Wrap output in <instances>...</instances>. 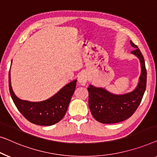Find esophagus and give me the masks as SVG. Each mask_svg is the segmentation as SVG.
I'll use <instances>...</instances> for the list:
<instances>
[{
  "label": "esophagus",
  "mask_w": 157,
  "mask_h": 157,
  "mask_svg": "<svg viewBox=\"0 0 157 157\" xmlns=\"http://www.w3.org/2000/svg\"><path fill=\"white\" fill-rule=\"evenodd\" d=\"M87 81V75L85 72H82L78 77V82L81 85H85Z\"/></svg>",
  "instance_id": "esophagus-1"
}]
</instances>
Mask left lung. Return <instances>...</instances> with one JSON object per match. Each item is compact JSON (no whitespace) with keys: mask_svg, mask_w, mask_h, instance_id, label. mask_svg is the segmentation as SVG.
<instances>
[{"mask_svg":"<svg viewBox=\"0 0 157 157\" xmlns=\"http://www.w3.org/2000/svg\"><path fill=\"white\" fill-rule=\"evenodd\" d=\"M130 44L135 48L131 53L140 59L142 68L138 85L134 90L127 94H114L104 88L95 87L91 85L87 87L90 109L94 118L101 123H117L129 118L138 108L144 96L147 87L144 59L137 45L132 40Z\"/></svg>","mask_w":157,"mask_h":157,"instance_id":"obj_1","label":"left lung"}]
</instances>
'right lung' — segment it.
Masks as SVG:
<instances>
[{"label":"right lung","instance_id":"1","mask_svg":"<svg viewBox=\"0 0 157 157\" xmlns=\"http://www.w3.org/2000/svg\"><path fill=\"white\" fill-rule=\"evenodd\" d=\"M10 77L9 72L8 80L10 96L17 109L26 120L35 124L50 126L59 122L64 117L72 94L75 90L76 79L66 85L48 100L33 102L17 98L13 91Z\"/></svg>","mask_w":157,"mask_h":157}]
</instances>
